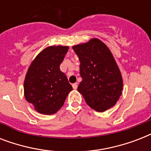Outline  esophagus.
<instances>
[{
  "instance_id": "esophagus-1",
  "label": "esophagus",
  "mask_w": 151,
  "mask_h": 151,
  "mask_svg": "<svg viewBox=\"0 0 151 151\" xmlns=\"http://www.w3.org/2000/svg\"><path fill=\"white\" fill-rule=\"evenodd\" d=\"M72 86H73V89H77V88H78V83H74V84L72 85Z\"/></svg>"
}]
</instances>
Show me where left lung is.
Segmentation results:
<instances>
[{"label": "left lung", "mask_w": 151, "mask_h": 151, "mask_svg": "<svg viewBox=\"0 0 151 151\" xmlns=\"http://www.w3.org/2000/svg\"><path fill=\"white\" fill-rule=\"evenodd\" d=\"M73 49L80 60L82 78L78 90L86 103L98 112L114 106L122 94L123 80L110 49L97 38Z\"/></svg>", "instance_id": "1"}]
</instances>
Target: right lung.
<instances>
[{"label": "right lung", "mask_w": 151, "mask_h": 151, "mask_svg": "<svg viewBox=\"0 0 151 151\" xmlns=\"http://www.w3.org/2000/svg\"><path fill=\"white\" fill-rule=\"evenodd\" d=\"M68 46H49L32 62L24 81V96L40 114H53L63 106L73 88L59 66Z\"/></svg>", "instance_id": "right-lung-1"}]
</instances>
